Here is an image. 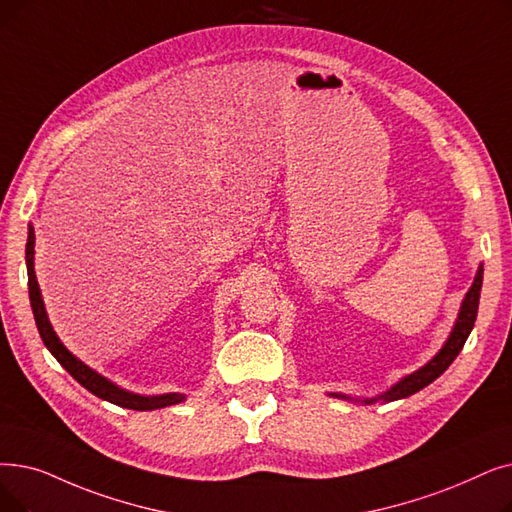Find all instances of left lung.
<instances>
[{
  "label": "left lung",
  "instance_id": "8db88e82",
  "mask_svg": "<svg viewBox=\"0 0 512 512\" xmlns=\"http://www.w3.org/2000/svg\"><path fill=\"white\" fill-rule=\"evenodd\" d=\"M481 284H483V265H479L477 270V276L473 280V286L469 288V293L464 295L462 299V305H460V311H458V318H456V324L450 332L448 341L443 343V347L439 349V353L435 355V358L425 364L422 368H418L416 372L404 376L402 381L395 383L389 391H385L383 395L379 397H370V399H362L364 404H372L376 402V399H383V402H395V399H404V397H410L414 395L416 391L425 389L427 385H431L437 376H441L443 372L448 370V366L456 360V355L462 351L466 339H469L471 330L475 326V320H477V309H479V295H481ZM332 397H341V399H351L343 393H330Z\"/></svg>",
  "mask_w": 512,
  "mask_h": 512
}]
</instances>
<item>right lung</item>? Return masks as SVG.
Wrapping results in <instances>:
<instances>
[{"label": "right lung", "mask_w": 512, "mask_h": 512, "mask_svg": "<svg viewBox=\"0 0 512 512\" xmlns=\"http://www.w3.org/2000/svg\"><path fill=\"white\" fill-rule=\"evenodd\" d=\"M27 274H29V299H31V307H33V316H35V324L41 335L43 345L50 349V353L60 362V366L69 372L73 379L83 385L87 391L94 393L100 399H106L110 404H117L121 408H129V410H159V408H167L173 404H180L186 399V395L182 393H163V395H138L125 391L121 387H117L115 383H110L108 379H104L102 374H98L96 370H92L90 366H85L81 360H77L75 355L66 349L60 339L56 337V332L48 320L46 307H43V299H41V291L39 284L35 278V268H33V259H35V232L33 226H29V238H27Z\"/></svg>", "instance_id": "1"}]
</instances>
